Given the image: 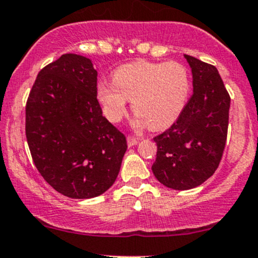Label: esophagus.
Returning <instances> with one entry per match:
<instances>
[{
  "label": "esophagus",
  "mask_w": 258,
  "mask_h": 258,
  "mask_svg": "<svg viewBox=\"0 0 258 258\" xmlns=\"http://www.w3.org/2000/svg\"><path fill=\"white\" fill-rule=\"evenodd\" d=\"M137 142H139V140H137L136 137H134V136H128V137H127V145H128L130 147H132V146L137 145Z\"/></svg>",
  "instance_id": "34e87169"
}]
</instances>
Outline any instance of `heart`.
Masks as SVG:
<instances>
[{
    "instance_id": "1",
    "label": "heart",
    "mask_w": 258,
    "mask_h": 258,
    "mask_svg": "<svg viewBox=\"0 0 258 258\" xmlns=\"http://www.w3.org/2000/svg\"><path fill=\"white\" fill-rule=\"evenodd\" d=\"M188 92V72L178 62H132L114 71L113 82L102 81L97 86V98L110 121L118 122L132 100V110L139 114L137 123H147L153 130L176 121Z\"/></svg>"
}]
</instances>
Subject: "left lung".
Returning a JSON list of instances; mask_svg holds the SVG:
<instances>
[{
	"mask_svg": "<svg viewBox=\"0 0 258 258\" xmlns=\"http://www.w3.org/2000/svg\"><path fill=\"white\" fill-rule=\"evenodd\" d=\"M194 93L172 126L153 137L157 145L155 177L178 191L204 183L217 170L227 140L231 98L217 69L184 54Z\"/></svg>",
	"mask_w": 258,
	"mask_h": 258,
	"instance_id": "1",
	"label": "left lung"
}]
</instances>
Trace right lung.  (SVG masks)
<instances>
[{
	"mask_svg": "<svg viewBox=\"0 0 258 258\" xmlns=\"http://www.w3.org/2000/svg\"><path fill=\"white\" fill-rule=\"evenodd\" d=\"M26 139L38 172L63 196L92 199L112 186L127 141L102 116L90 58L62 54L38 72L26 103Z\"/></svg>",
	"mask_w": 258,
	"mask_h": 258,
	"instance_id": "right-lung-1",
	"label": "right lung"
}]
</instances>
